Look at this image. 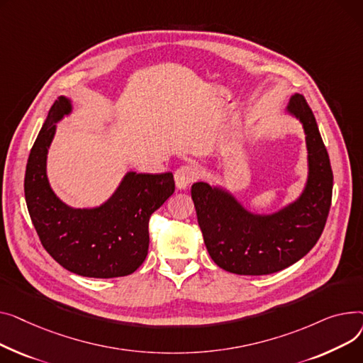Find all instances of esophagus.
<instances>
[{
    "instance_id": "obj_1",
    "label": "esophagus",
    "mask_w": 363,
    "mask_h": 363,
    "mask_svg": "<svg viewBox=\"0 0 363 363\" xmlns=\"http://www.w3.org/2000/svg\"><path fill=\"white\" fill-rule=\"evenodd\" d=\"M198 177H199V169H198V167L191 165V164L182 165L174 174L177 189L189 187L191 183L198 180Z\"/></svg>"
}]
</instances>
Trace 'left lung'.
<instances>
[{
	"label": "left lung",
	"mask_w": 363,
	"mask_h": 363,
	"mask_svg": "<svg viewBox=\"0 0 363 363\" xmlns=\"http://www.w3.org/2000/svg\"><path fill=\"white\" fill-rule=\"evenodd\" d=\"M287 113L303 124L306 135L309 176L299 199L271 216H257L224 189L203 182L191 186V199L209 257L228 272H279L302 259L325 227L333 196L327 147L302 95L291 96Z\"/></svg>",
	"instance_id": "1"
}]
</instances>
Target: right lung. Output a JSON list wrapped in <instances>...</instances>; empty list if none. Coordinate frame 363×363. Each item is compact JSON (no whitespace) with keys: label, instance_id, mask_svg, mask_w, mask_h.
<instances>
[{"label":"right lung","instance_id":"right-lung-1","mask_svg":"<svg viewBox=\"0 0 363 363\" xmlns=\"http://www.w3.org/2000/svg\"><path fill=\"white\" fill-rule=\"evenodd\" d=\"M72 102L60 96L30 149L25 198L39 240L70 272L114 279L135 272L149 247V218L174 194L172 173H127L116 194L98 208L74 209L61 202L47 177V154L55 123L70 114Z\"/></svg>","mask_w":363,"mask_h":363}]
</instances>
